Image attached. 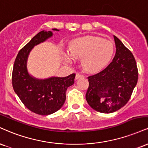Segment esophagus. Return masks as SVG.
Instances as JSON below:
<instances>
[{"label":"esophagus","instance_id":"34e87169","mask_svg":"<svg viewBox=\"0 0 148 148\" xmlns=\"http://www.w3.org/2000/svg\"><path fill=\"white\" fill-rule=\"evenodd\" d=\"M82 77H84V75H83L79 73H76L75 79H78L79 78H82Z\"/></svg>","mask_w":148,"mask_h":148}]
</instances>
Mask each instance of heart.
<instances>
[{
  "instance_id": "1",
  "label": "heart",
  "mask_w": 148,
  "mask_h": 148,
  "mask_svg": "<svg viewBox=\"0 0 148 148\" xmlns=\"http://www.w3.org/2000/svg\"><path fill=\"white\" fill-rule=\"evenodd\" d=\"M114 45L108 40L98 36H88L75 40L69 48V54L65 61L71 62L72 58L82 60V66L88 72H96L105 68L114 54Z\"/></svg>"
}]
</instances>
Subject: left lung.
<instances>
[{"instance_id":"left-lung-1","label":"left lung","mask_w":148,"mask_h":148,"mask_svg":"<svg viewBox=\"0 0 148 148\" xmlns=\"http://www.w3.org/2000/svg\"><path fill=\"white\" fill-rule=\"evenodd\" d=\"M116 52L112 62L98 73L88 77L86 100L95 111L109 114L129 101L138 81L134 57L119 38L114 36Z\"/></svg>"}]
</instances>
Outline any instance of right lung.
Wrapping results in <instances>:
<instances>
[{"mask_svg": "<svg viewBox=\"0 0 148 148\" xmlns=\"http://www.w3.org/2000/svg\"><path fill=\"white\" fill-rule=\"evenodd\" d=\"M54 31L59 29L54 28ZM53 36L51 31L42 30L20 50L12 71V86L23 105L31 112L46 116L58 111L66 100V91L73 84L75 74L65 77L37 79L29 74L27 61L32 49Z\"/></svg>", "mask_w": 148, "mask_h": 148, "instance_id": "1", "label": "right lung"}]
</instances>
